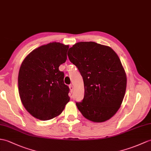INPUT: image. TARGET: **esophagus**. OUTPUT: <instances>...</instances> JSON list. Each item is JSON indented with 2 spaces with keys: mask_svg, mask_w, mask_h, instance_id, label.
Wrapping results in <instances>:
<instances>
[{
  "mask_svg": "<svg viewBox=\"0 0 151 151\" xmlns=\"http://www.w3.org/2000/svg\"><path fill=\"white\" fill-rule=\"evenodd\" d=\"M69 89H70V91H71V92L72 93L73 91V89H74V88H73V86L71 84V85L69 86Z\"/></svg>",
  "mask_w": 151,
  "mask_h": 151,
  "instance_id": "obj_1",
  "label": "esophagus"
}]
</instances>
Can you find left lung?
<instances>
[{
  "label": "left lung",
  "mask_w": 151,
  "mask_h": 151,
  "mask_svg": "<svg viewBox=\"0 0 151 151\" xmlns=\"http://www.w3.org/2000/svg\"><path fill=\"white\" fill-rule=\"evenodd\" d=\"M69 60L78 68L84 97L76 105L87 120L106 122L116 113L125 96L127 76L113 49L94 42H80L70 47Z\"/></svg>",
  "instance_id": "8db88e82"
}]
</instances>
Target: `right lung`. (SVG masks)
Returning a JSON list of instances; mask_svg holds the SVG:
<instances>
[{
	"mask_svg": "<svg viewBox=\"0 0 151 151\" xmlns=\"http://www.w3.org/2000/svg\"><path fill=\"white\" fill-rule=\"evenodd\" d=\"M69 45L51 42L31 51L20 65L19 93L22 105L33 117L49 120L62 113L70 98L59 66L67 60Z\"/></svg>",
	"mask_w": 151,
	"mask_h": 151,
	"instance_id": "1",
	"label": "right lung"
}]
</instances>
